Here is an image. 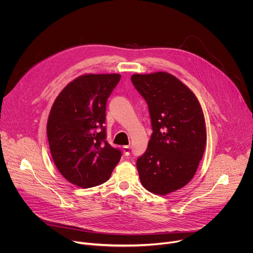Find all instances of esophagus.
Returning a JSON list of instances; mask_svg holds the SVG:
<instances>
[{
	"mask_svg": "<svg viewBox=\"0 0 253 253\" xmlns=\"http://www.w3.org/2000/svg\"><path fill=\"white\" fill-rule=\"evenodd\" d=\"M123 153L125 156H129L130 154V146H123Z\"/></svg>",
	"mask_w": 253,
	"mask_h": 253,
	"instance_id": "obj_1",
	"label": "esophagus"
}]
</instances>
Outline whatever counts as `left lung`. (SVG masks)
<instances>
[{
    "mask_svg": "<svg viewBox=\"0 0 253 253\" xmlns=\"http://www.w3.org/2000/svg\"><path fill=\"white\" fill-rule=\"evenodd\" d=\"M132 84L145 99L152 134L136 166L142 185L166 195L194 176L206 145L202 108L193 92L166 72L134 74Z\"/></svg>",
    "mask_w": 253,
    "mask_h": 253,
    "instance_id": "8db88e82",
    "label": "left lung"
}]
</instances>
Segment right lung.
Masks as SVG:
<instances>
[{
	"label": "right lung",
	"instance_id": "add662e5",
	"mask_svg": "<svg viewBox=\"0 0 253 253\" xmlns=\"http://www.w3.org/2000/svg\"><path fill=\"white\" fill-rule=\"evenodd\" d=\"M119 74H88L68 84L51 109L47 135L54 163L72 184L106 182L122 152L106 140V104Z\"/></svg>",
	"mask_w": 253,
	"mask_h": 253
}]
</instances>
